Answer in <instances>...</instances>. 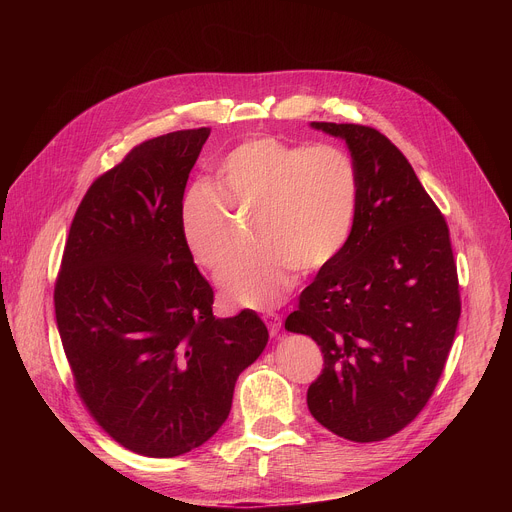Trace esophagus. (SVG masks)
Segmentation results:
<instances>
[{
	"mask_svg": "<svg viewBox=\"0 0 512 512\" xmlns=\"http://www.w3.org/2000/svg\"><path fill=\"white\" fill-rule=\"evenodd\" d=\"M263 320H265V324H267V328H269V334L271 336H277L279 334V328H281V318H279V314H265L263 316Z\"/></svg>",
	"mask_w": 512,
	"mask_h": 512,
	"instance_id": "1",
	"label": "esophagus"
}]
</instances>
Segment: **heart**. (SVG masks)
<instances>
[{"mask_svg":"<svg viewBox=\"0 0 512 512\" xmlns=\"http://www.w3.org/2000/svg\"><path fill=\"white\" fill-rule=\"evenodd\" d=\"M214 186L196 182L178 202V231L188 255L206 269L235 247L229 210L253 218L255 249L216 275L227 302L269 310L306 273L328 267L354 231L360 176L352 156L328 143L251 137L218 160Z\"/></svg>","mask_w":512,"mask_h":512,"instance_id":"obj_1","label":"heart"}]
</instances>
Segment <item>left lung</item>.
Segmentation results:
<instances>
[{
    "mask_svg": "<svg viewBox=\"0 0 512 512\" xmlns=\"http://www.w3.org/2000/svg\"><path fill=\"white\" fill-rule=\"evenodd\" d=\"M312 127L346 141L360 200L348 245L302 291L285 330L324 354L308 389L314 419L344 440L381 442L425 407L454 344L462 302L450 229L381 131Z\"/></svg>",
    "mask_w": 512,
    "mask_h": 512,
    "instance_id": "obj_1",
    "label": "left lung"
}]
</instances>
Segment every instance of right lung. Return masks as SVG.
I'll use <instances>...</instances> for the list:
<instances>
[{
	"mask_svg": "<svg viewBox=\"0 0 512 512\" xmlns=\"http://www.w3.org/2000/svg\"><path fill=\"white\" fill-rule=\"evenodd\" d=\"M210 129L143 141L81 200L54 285L75 389L123 448L176 458L227 421L269 332L253 310L212 314L214 291L178 231V202Z\"/></svg>",
	"mask_w": 512,
	"mask_h": 512,
	"instance_id": "right-lung-1",
	"label": "right lung"
}]
</instances>
